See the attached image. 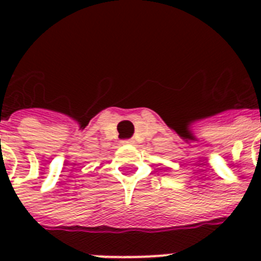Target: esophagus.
Segmentation results:
<instances>
[{
    "label": "esophagus",
    "instance_id": "obj_1",
    "mask_svg": "<svg viewBox=\"0 0 261 261\" xmlns=\"http://www.w3.org/2000/svg\"><path fill=\"white\" fill-rule=\"evenodd\" d=\"M122 143H124V145H128V143H133V141H131V139H124V141H122Z\"/></svg>",
    "mask_w": 261,
    "mask_h": 261
}]
</instances>
